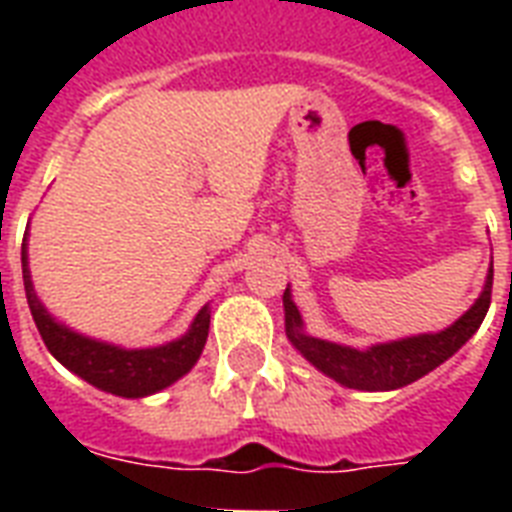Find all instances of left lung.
Masks as SVG:
<instances>
[{
  "label": "left lung",
  "instance_id": "8db88e82",
  "mask_svg": "<svg viewBox=\"0 0 512 512\" xmlns=\"http://www.w3.org/2000/svg\"><path fill=\"white\" fill-rule=\"evenodd\" d=\"M492 276L494 268H489L484 292L470 305L452 327L436 335H414L404 340L380 342L372 348L358 350L337 342L311 337L303 329V316L292 303V292L284 289V324H287V337L319 372L332 377L345 388L356 390H396L409 382L420 380L428 372H433L438 364L454 356L457 350L476 335L481 327L489 303H492Z\"/></svg>",
  "mask_w": 512,
  "mask_h": 512
}]
</instances>
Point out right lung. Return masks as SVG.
I'll return each instance as SVG.
<instances>
[{
    "label": "right lung",
    "mask_w": 512,
    "mask_h": 512,
    "mask_svg": "<svg viewBox=\"0 0 512 512\" xmlns=\"http://www.w3.org/2000/svg\"><path fill=\"white\" fill-rule=\"evenodd\" d=\"M20 263H23V287H26V300L31 308V316L36 321V329L42 335L44 345L60 364L79 374L95 388L114 393L122 398H143L159 390L170 388L183 374L193 369L199 361L204 342L209 335V305H204L191 329L183 337L156 345V348H119L111 342L92 340L84 337L66 324H60L47 313L42 300L36 297L34 284H31V271H28L26 244L20 249Z\"/></svg>",
    "instance_id": "add662e5"
}]
</instances>
